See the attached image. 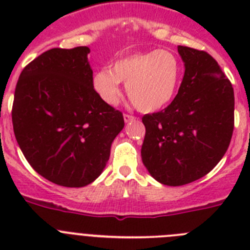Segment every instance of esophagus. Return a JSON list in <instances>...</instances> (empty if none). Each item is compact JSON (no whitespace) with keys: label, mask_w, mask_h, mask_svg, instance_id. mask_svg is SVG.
I'll use <instances>...</instances> for the list:
<instances>
[{"label":"esophagus","mask_w":250,"mask_h":250,"mask_svg":"<svg viewBox=\"0 0 250 250\" xmlns=\"http://www.w3.org/2000/svg\"><path fill=\"white\" fill-rule=\"evenodd\" d=\"M135 120V116H132V115H129V114H124V121L125 123H130V121Z\"/></svg>","instance_id":"34e87169"}]
</instances>
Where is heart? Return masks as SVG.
<instances>
[{"label": "heart", "instance_id": "1", "mask_svg": "<svg viewBox=\"0 0 250 250\" xmlns=\"http://www.w3.org/2000/svg\"><path fill=\"white\" fill-rule=\"evenodd\" d=\"M182 65L178 57L167 50L136 52L115 61L112 68L103 67L95 72L92 86L109 105L121 98V83L136 109L154 112L171 101L178 89Z\"/></svg>", "mask_w": 250, "mask_h": 250}]
</instances>
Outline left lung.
I'll list each match as a JSON object with an SVG mask.
<instances>
[{
  "mask_svg": "<svg viewBox=\"0 0 250 250\" xmlns=\"http://www.w3.org/2000/svg\"><path fill=\"white\" fill-rule=\"evenodd\" d=\"M185 66L178 95L164 110L143 116L141 159L152 178L169 187L207 175L230 144L234 91L205 51L178 46Z\"/></svg>",
  "mask_w": 250,
  "mask_h": 250,
  "instance_id": "8db88e82",
  "label": "left lung"
}]
</instances>
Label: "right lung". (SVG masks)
Returning a JSON list of instances; mask_svg holds the SVG:
<instances>
[{
  "instance_id": "1",
  "label": "right lung",
  "mask_w": 250,
  "mask_h": 250,
  "mask_svg": "<svg viewBox=\"0 0 250 250\" xmlns=\"http://www.w3.org/2000/svg\"><path fill=\"white\" fill-rule=\"evenodd\" d=\"M90 48H51L22 70L15 90V136L30 165L61 187L100 176L124 127L119 110L92 86Z\"/></svg>"
}]
</instances>
